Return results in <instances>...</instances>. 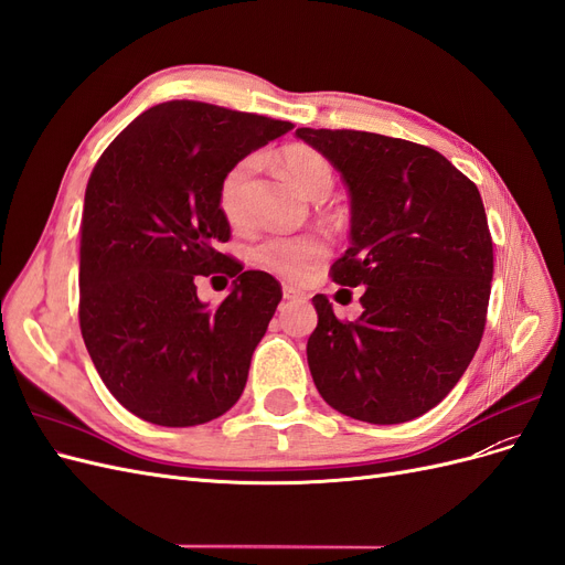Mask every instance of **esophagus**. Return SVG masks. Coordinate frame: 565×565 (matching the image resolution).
Segmentation results:
<instances>
[{
  "mask_svg": "<svg viewBox=\"0 0 565 565\" xmlns=\"http://www.w3.org/2000/svg\"><path fill=\"white\" fill-rule=\"evenodd\" d=\"M282 297H285L287 301H299V303L306 301V295L301 292V289H297L295 285H285V287H282Z\"/></svg>",
  "mask_w": 565,
  "mask_h": 565,
  "instance_id": "esophagus-1",
  "label": "esophagus"
}]
</instances>
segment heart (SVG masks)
<instances>
[{
    "instance_id": "heart-1",
    "label": "heart",
    "mask_w": 565,
    "mask_h": 565,
    "mask_svg": "<svg viewBox=\"0 0 565 565\" xmlns=\"http://www.w3.org/2000/svg\"><path fill=\"white\" fill-rule=\"evenodd\" d=\"M285 174L295 181L301 193L309 198H322L330 193L334 172L322 152L309 146H289L280 152ZM256 160H237L218 183V210L231 226H241L247 214V185L254 174ZM328 256V243L320 235H268L252 249V262L282 278H301Z\"/></svg>"
}]
</instances>
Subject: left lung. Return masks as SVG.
I'll return each mask as SVG.
<instances>
[{"mask_svg": "<svg viewBox=\"0 0 565 565\" xmlns=\"http://www.w3.org/2000/svg\"><path fill=\"white\" fill-rule=\"evenodd\" d=\"M351 198V247L334 282L365 287L363 313L337 320L313 297L306 358L324 403L370 424H401L448 396L481 344L492 241L478 188L413 141L353 129H297Z\"/></svg>", "mask_w": 565, "mask_h": 565, "instance_id": "1", "label": "left lung"}]
</instances>
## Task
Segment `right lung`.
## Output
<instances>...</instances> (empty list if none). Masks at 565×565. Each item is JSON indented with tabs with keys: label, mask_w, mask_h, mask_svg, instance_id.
<instances>
[{
	"label": "right lung",
	"mask_w": 565,
	"mask_h": 565,
	"mask_svg": "<svg viewBox=\"0 0 565 565\" xmlns=\"http://www.w3.org/2000/svg\"><path fill=\"white\" fill-rule=\"evenodd\" d=\"M292 122L198 100L141 113L96 162L84 193L79 328L96 372L129 413L198 426L231 409L282 299L278 280L216 247L231 237L218 183ZM235 277L216 310L194 278Z\"/></svg>",
	"instance_id": "add662e5"
}]
</instances>
